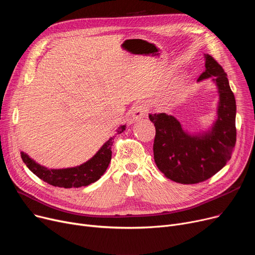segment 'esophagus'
Returning <instances> with one entry per match:
<instances>
[{
	"label": "esophagus",
	"instance_id": "esophagus-1",
	"mask_svg": "<svg viewBox=\"0 0 255 255\" xmlns=\"http://www.w3.org/2000/svg\"><path fill=\"white\" fill-rule=\"evenodd\" d=\"M146 113H148V107L143 104H138V105L133 107L131 114H132L133 120L137 121V120L143 118L146 115Z\"/></svg>",
	"mask_w": 255,
	"mask_h": 255
}]
</instances>
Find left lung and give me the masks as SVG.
<instances>
[{
	"label": "left lung",
	"mask_w": 255,
	"mask_h": 255,
	"mask_svg": "<svg viewBox=\"0 0 255 255\" xmlns=\"http://www.w3.org/2000/svg\"><path fill=\"white\" fill-rule=\"evenodd\" d=\"M206 70L197 78H210L219 92L217 120L210 131L191 135L179 121L164 113L149 115L154 123V160L159 170L173 182L196 184L217 173L232 158L236 140V99L226 73L219 63L205 55Z\"/></svg>",
	"instance_id": "1"
}]
</instances>
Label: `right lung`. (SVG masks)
Wrapping results in <instances>:
<instances>
[{"label":"right lung","mask_w":255,"mask_h":255,"mask_svg":"<svg viewBox=\"0 0 255 255\" xmlns=\"http://www.w3.org/2000/svg\"><path fill=\"white\" fill-rule=\"evenodd\" d=\"M126 126L123 125L118 129V134L125 130ZM114 137L110 138L97 152V154L91 158L86 163L71 168L64 169H48L36 163L33 159L23 152L20 153L22 161L35 175L55 187L63 188H78L82 186H88L96 182L109 167L112 159V145Z\"/></svg>","instance_id":"right-lung-1"}]
</instances>
